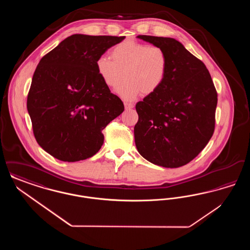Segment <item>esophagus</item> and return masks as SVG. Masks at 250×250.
Here are the masks:
<instances>
[{
    "label": "esophagus",
    "mask_w": 250,
    "mask_h": 250,
    "mask_svg": "<svg viewBox=\"0 0 250 250\" xmlns=\"http://www.w3.org/2000/svg\"><path fill=\"white\" fill-rule=\"evenodd\" d=\"M124 105H125V109H131V108H133V107H134V105H133V104H131V103H128V102H125V103H124Z\"/></svg>",
    "instance_id": "esophagus-1"
}]
</instances>
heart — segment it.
<instances>
[{
  "label": "heart",
  "instance_id": "obj_1",
  "mask_svg": "<svg viewBox=\"0 0 250 250\" xmlns=\"http://www.w3.org/2000/svg\"><path fill=\"white\" fill-rule=\"evenodd\" d=\"M111 60L100 56L95 62L97 74L109 89L125 83L117 90L125 100H133L141 94L147 96L157 92L166 80L168 59L166 51L158 46L126 39L110 52Z\"/></svg>",
  "mask_w": 250,
  "mask_h": 250
}]
</instances>
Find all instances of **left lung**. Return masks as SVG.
Here are the masks:
<instances>
[{"label": "left lung", "mask_w": 250, "mask_h": 250, "mask_svg": "<svg viewBox=\"0 0 250 250\" xmlns=\"http://www.w3.org/2000/svg\"><path fill=\"white\" fill-rule=\"evenodd\" d=\"M166 51V80L154 95L136 105L134 127L139 153L164 167L187 165L209 143L214 131L217 93L202 61L169 37L138 36Z\"/></svg>", "instance_id": "1"}]
</instances>
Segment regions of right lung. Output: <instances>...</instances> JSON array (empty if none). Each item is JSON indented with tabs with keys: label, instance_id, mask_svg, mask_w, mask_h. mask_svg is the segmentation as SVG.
Segmentation results:
<instances>
[{
	"label": "right lung",
	"instance_id": "obj_1",
	"mask_svg": "<svg viewBox=\"0 0 250 250\" xmlns=\"http://www.w3.org/2000/svg\"><path fill=\"white\" fill-rule=\"evenodd\" d=\"M125 37L73 35L40 60L27 109L36 142L53 157L75 162L95 155L104 143L102 131L124 111L95 62Z\"/></svg>",
	"mask_w": 250,
	"mask_h": 250
}]
</instances>
